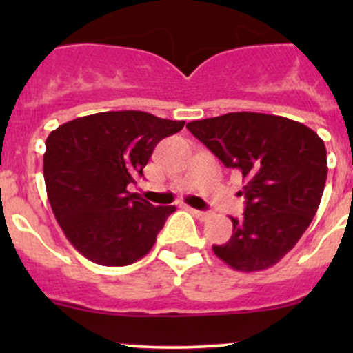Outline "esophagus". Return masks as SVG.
I'll use <instances>...</instances> for the list:
<instances>
[{"instance_id":"obj_1","label":"esophagus","mask_w":353,"mask_h":353,"mask_svg":"<svg viewBox=\"0 0 353 353\" xmlns=\"http://www.w3.org/2000/svg\"><path fill=\"white\" fill-rule=\"evenodd\" d=\"M190 212L193 213L194 216H196V219H199V220H206L210 216V213L208 212H201V210H194V208H190Z\"/></svg>"}]
</instances>
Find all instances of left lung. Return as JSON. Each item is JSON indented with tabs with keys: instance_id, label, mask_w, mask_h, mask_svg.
<instances>
[{
	"instance_id": "obj_1",
	"label": "left lung",
	"mask_w": 353,
	"mask_h": 353,
	"mask_svg": "<svg viewBox=\"0 0 353 353\" xmlns=\"http://www.w3.org/2000/svg\"><path fill=\"white\" fill-rule=\"evenodd\" d=\"M186 128L245 181L243 219H232V237L213 252L239 272L276 265L318 212L328 174L323 140L302 123L259 112H229Z\"/></svg>"
}]
</instances>
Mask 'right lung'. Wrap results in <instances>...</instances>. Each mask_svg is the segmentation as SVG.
<instances>
[{"label": "right lung", "mask_w": 353, "mask_h": 353, "mask_svg": "<svg viewBox=\"0 0 353 353\" xmlns=\"http://www.w3.org/2000/svg\"><path fill=\"white\" fill-rule=\"evenodd\" d=\"M184 121L141 110L77 117L46 140L44 181L66 239L97 265L126 266L148 254L176 206H154L128 184L143 176L160 140Z\"/></svg>", "instance_id": "right-lung-1"}]
</instances>
